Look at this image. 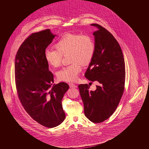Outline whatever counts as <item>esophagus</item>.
<instances>
[{
    "mask_svg": "<svg viewBox=\"0 0 149 149\" xmlns=\"http://www.w3.org/2000/svg\"><path fill=\"white\" fill-rule=\"evenodd\" d=\"M69 85L70 88H76V87H77V85H75V84H74L72 83H69Z\"/></svg>",
    "mask_w": 149,
    "mask_h": 149,
    "instance_id": "1",
    "label": "esophagus"
}]
</instances>
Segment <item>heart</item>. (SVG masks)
Returning a JSON list of instances; mask_svg holds the SVG:
<instances>
[{
    "label": "heart",
    "mask_w": 149,
    "mask_h": 149,
    "mask_svg": "<svg viewBox=\"0 0 149 149\" xmlns=\"http://www.w3.org/2000/svg\"><path fill=\"white\" fill-rule=\"evenodd\" d=\"M56 50L47 49L45 51V60L53 68L59 67L63 56L69 54L72 63L57 72L59 81L74 82L77 79L82 66L90 63L95 54L94 39L88 34L70 33L62 36L54 45Z\"/></svg>",
    "instance_id": "b5f03b06"
}]
</instances>
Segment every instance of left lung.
I'll use <instances>...</instances> for the list:
<instances>
[{
	"mask_svg": "<svg viewBox=\"0 0 149 149\" xmlns=\"http://www.w3.org/2000/svg\"><path fill=\"white\" fill-rule=\"evenodd\" d=\"M93 32L95 49L85 76L91 82L98 81L96 90L87 84L78 86L86 117L93 123H101L115 112L125 90V63L118 42L107 29L98 24ZM92 83V82H91Z\"/></svg>",
	"mask_w": 149,
	"mask_h": 149,
	"instance_id": "left-lung-1",
	"label": "left lung"
}]
</instances>
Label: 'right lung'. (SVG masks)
<instances>
[{"label": "right lung", "mask_w": 149, "mask_h": 149, "mask_svg": "<svg viewBox=\"0 0 149 149\" xmlns=\"http://www.w3.org/2000/svg\"><path fill=\"white\" fill-rule=\"evenodd\" d=\"M56 36L49 29L33 33L23 42L15 63V79L18 98L23 108L36 121L53 128L63 122L65 115L62 100L69 87L65 82L54 85L44 54Z\"/></svg>", "instance_id": "right-lung-1"}]
</instances>
